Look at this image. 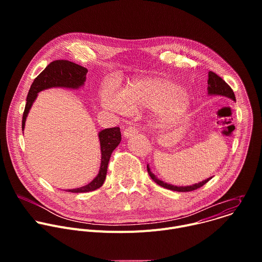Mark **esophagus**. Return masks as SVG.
Listing matches in <instances>:
<instances>
[{
  "mask_svg": "<svg viewBox=\"0 0 262 262\" xmlns=\"http://www.w3.org/2000/svg\"><path fill=\"white\" fill-rule=\"evenodd\" d=\"M138 133H139V132H138V129H137L136 127L130 126V127H127V128L123 132V136H124L126 139H128V138H132V137L136 136Z\"/></svg>",
  "mask_w": 262,
  "mask_h": 262,
  "instance_id": "34e87169",
  "label": "esophagus"
}]
</instances>
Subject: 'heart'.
<instances>
[{
	"mask_svg": "<svg viewBox=\"0 0 262 262\" xmlns=\"http://www.w3.org/2000/svg\"><path fill=\"white\" fill-rule=\"evenodd\" d=\"M100 100L104 107L118 113L152 107L157 118L166 121L184 113L190 105L191 94L173 81L144 77L130 82L119 95L112 88H105Z\"/></svg>",
	"mask_w": 262,
	"mask_h": 262,
	"instance_id": "heart-1",
	"label": "heart"
}]
</instances>
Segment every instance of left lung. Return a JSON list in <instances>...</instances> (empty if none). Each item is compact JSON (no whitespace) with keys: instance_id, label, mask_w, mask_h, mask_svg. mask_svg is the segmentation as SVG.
I'll return each mask as SVG.
<instances>
[{"instance_id":"left-lung-1","label":"left lung","mask_w":262,"mask_h":262,"mask_svg":"<svg viewBox=\"0 0 262 262\" xmlns=\"http://www.w3.org/2000/svg\"><path fill=\"white\" fill-rule=\"evenodd\" d=\"M207 84H208V87H207V94L208 95H220V96H225V97H228L232 100L235 101V95L232 91V89L229 87V85L224 81L222 78H220L217 74H215L214 72L212 71H209L208 72V81H207ZM147 171H148V174L149 176H150L152 178V180L158 183L159 185L163 186V188L165 189H168V190H172V191H175V192H191V191H194V190H197L199 188H201L202 185H204L207 181H209L212 177L210 178H207L201 182H198V183H195L193 185H186V186H177V185H173V184H170V183H167V182H164L163 180L159 179L150 170V167H149V165H147Z\"/></svg>"}]
</instances>
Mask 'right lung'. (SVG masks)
<instances>
[{"label":"right lung","instance_id":"1","mask_svg":"<svg viewBox=\"0 0 262 262\" xmlns=\"http://www.w3.org/2000/svg\"><path fill=\"white\" fill-rule=\"evenodd\" d=\"M88 70L76 63L66 60H56L49 64L46 69L37 77L27 96V103L23 115L21 128L25 129L26 120L29 112L36 100L38 93L51 89V88H66V89H79L82 88L86 82V76ZM98 139L100 144L101 162L98 174L88 184L78 189L68 190L71 193H86L99 189L103 184L106 176L107 164L112 152L121 142V133L119 127L105 128L98 133Z\"/></svg>","mask_w":262,"mask_h":262}]
</instances>
